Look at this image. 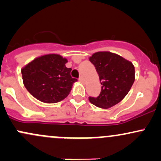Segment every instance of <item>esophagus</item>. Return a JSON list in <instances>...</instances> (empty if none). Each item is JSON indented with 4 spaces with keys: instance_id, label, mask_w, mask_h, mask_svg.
<instances>
[{
    "instance_id": "esophagus-1",
    "label": "esophagus",
    "mask_w": 161,
    "mask_h": 161,
    "mask_svg": "<svg viewBox=\"0 0 161 161\" xmlns=\"http://www.w3.org/2000/svg\"><path fill=\"white\" fill-rule=\"evenodd\" d=\"M79 80L81 82H82V83H84V82H85L84 79H83V77H82V76H80V77H79Z\"/></svg>"
}]
</instances>
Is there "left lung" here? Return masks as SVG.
I'll list each match as a JSON object with an SVG mask.
<instances>
[{"instance_id": "left-lung-1", "label": "left lung", "mask_w": 161, "mask_h": 161, "mask_svg": "<svg viewBox=\"0 0 161 161\" xmlns=\"http://www.w3.org/2000/svg\"><path fill=\"white\" fill-rule=\"evenodd\" d=\"M89 60L98 73L102 86L101 93L97 97H88L90 102L104 109L120 102L135 81L133 64L119 55L108 51L95 53Z\"/></svg>"}]
</instances>
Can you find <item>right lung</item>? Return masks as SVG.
<instances>
[{"label":"right lung","instance_id":"add662e5","mask_svg":"<svg viewBox=\"0 0 161 161\" xmlns=\"http://www.w3.org/2000/svg\"><path fill=\"white\" fill-rule=\"evenodd\" d=\"M66 58L47 54L35 59L22 69L23 84L28 92L44 103H57L69 95L77 79L72 78Z\"/></svg>","mask_w":161,"mask_h":161}]
</instances>
